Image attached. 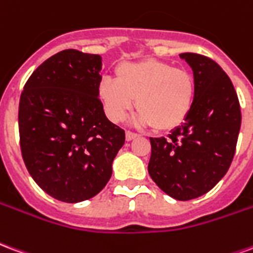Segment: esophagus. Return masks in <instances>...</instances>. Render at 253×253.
<instances>
[{
  "mask_svg": "<svg viewBox=\"0 0 253 253\" xmlns=\"http://www.w3.org/2000/svg\"><path fill=\"white\" fill-rule=\"evenodd\" d=\"M137 137H139V135H138L137 132L126 131V139H127V141H132L134 138H137Z\"/></svg>",
  "mask_w": 253,
  "mask_h": 253,
  "instance_id": "34e87169",
  "label": "esophagus"
}]
</instances>
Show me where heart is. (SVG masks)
<instances>
[{"label": "heart", "mask_w": 253, "mask_h": 253, "mask_svg": "<svg viewBox=\"0 0 253 253\" xmlns=\"http://www.w3.org/2000/svg\"><path fill=\"white\" fill-rule=\"evenodd\" d=\"M195 93V80L188 70L159 59L122 63L115 69V80L104 78L97 88L110 121H123L135 104L138 125H153L159 131L175 130L186 122Z\"/></svg>", "instance_id": "b5f03b06"}]
</instances>
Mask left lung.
Returning <instances> with one entry per match:
<instances>
[{
	"label": "left lung",
	"mask_w": 253,
	"mask_h": 253,
	"mask_svg": "<svg viewBox=\"0 0 253 253\" xmlns=\"http://www.w3.org/2000/svg\"><path fill=\"white\" fill-rule=\"evenodd\" d=\"M194 72V107L168 138H150L148 170L157 186L177 201L206 194L222 179L236 152L241 111L228 74L211 58L183 52Z\"/></svg>",
	"instance_id": "1"
}]
</instances>
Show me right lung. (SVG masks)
<instances>
[{"label": "right lung", "instance_id": "1", "mask_svg": "<svg viewBox=\"0 0 253 253\" xmlns=\"http://www.w3.org/2000/svg\"><path fill=\"white\" fill-rule=\"evenodd\" d=\"M100 70V55L63 50L31 74L20 96L25 167L42 190L66 203L104 188L125 143V130L107 119L97 96Z\"/></svg>", "mask_w": 253, "mask_h": 253}]
</instances>
